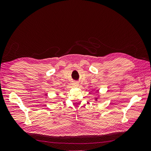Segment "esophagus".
<instances>
[{"label": "esophagus", "mask_w": 151, "mask_h": 151, "mask_svg": "<svg viewBox=\"0 0 151 151\" xmlns=\"http://www.w3.org/2000/svg\"><path fill=\"white\" fill-rule=\"evenodd\" d=\"M74 85H75V86H77V85H78V83H74Z\"/></svg>", "instance_id": "1"}]
</instances>
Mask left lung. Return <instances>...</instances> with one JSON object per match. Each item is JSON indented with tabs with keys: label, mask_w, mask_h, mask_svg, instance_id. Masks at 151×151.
Returning a JSON list of instances; mask_svg holds the SVG:
<instances>
[{
	"label": "left lung",
	"mask_w": 151,
	"mask_h": 151,
	"mask_svg": "<svg viewBox=\"0 0 151 151\" xmlns=\"http://www.w3.org/2000/svg\"><path fill=\"white\" fill-rule=\"evenodd\" d=\"M99 98V96H98L97 98H94V99H95V101H98V98Z\"/></svg>",
	"instance_id": "obj_1"
}]
</instances>
